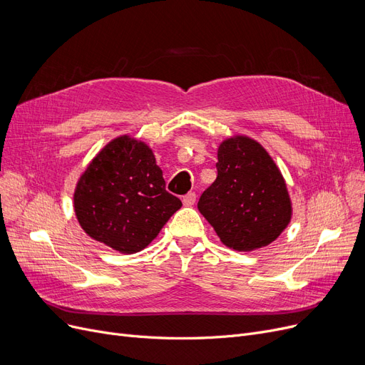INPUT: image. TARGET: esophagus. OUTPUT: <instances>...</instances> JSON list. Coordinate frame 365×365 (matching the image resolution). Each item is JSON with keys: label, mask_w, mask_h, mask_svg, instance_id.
Here are the masks:
<instances>
[{"label": "esophagus", "mask_w": 365, "mask_h": 365, "mask_svg": "<svg viewBox=\"0 0 365 365\" xmlns=\"http://www.w3.org/2000/svg\"><path fill=\"white\" fill-rule=\"evenodd\" d=\"M195 202H196V195L195 193H187L184 197H182V203H184V206H193L195 205Z\"/></svg>", "instance_id": "obj_1"}]
</instances>
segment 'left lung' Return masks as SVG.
I'll use <instances>...</instances> for the list:
<instances>
[{
    "label": "left lung",
    "instance_id": "8db88e82",
    "mask_svg": "<svg viewBox=\"0 0 365 365\" xmlns=\"http://www.w3.org/2000/svg\"><path fill=\"white\" fill-rule=\"evenodd\" d=\"M217 180L197 210L222 244L239 252L267 247L288 227L292 203L282 172L267 150L247 135L218 145Z\"/></svg>",
    "mask_w": 365,
    "mask_h": 365
}]
</instances>
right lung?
Returning a JSON list of instances; mask_svg holds the SVG:
<instances>
[{
    "mask_svg": "<svg viewBox=\"0 0 365 365\" xmlns=\"http://www.w3.org/2000/svg\"><path fill=\"white\" fill-rule=\"evenodd\" d=\"M73 199L84 233L121 254L147 248L182 206L165 190L151 147L130 135H120L98 151Z\"/></svg>",
    "mask_w": 365,
    "mask_h": 365,
    "instance_id": "add662e5",
    "label": "right lung"
}]
</instances>
